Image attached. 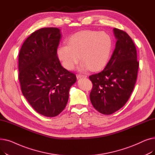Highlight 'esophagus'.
<instances>
[{
    "label": "esophagus",
    "instance_id": "obj_1",
    "mask_svg": "<svg viewBox=\"0 0 155 155\" xmlns=\"http://www.w3.org/2000/svg\"><path fill=\"white\" fill-rule=\"evenodd\" d=\"M87 76L86 75H82V74H77V78H87Z\"/></svg>",
    "mask_w": 155,
    "mask_h": 155
}]
</instances>
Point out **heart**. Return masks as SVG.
I'll return each instance as SVG.
<instances>
[{
  "label": "heart",
  "mask_w": 155,
  "mask_h": 155,
  "mask_svg": "<svg viewBox=\"0 0 155 155\" xmlns=\"http://www.w3.org/2000/svg\"><path fill=\"white\" fill-rule=\"evenodd\" d=\"M112 40L105 32L84 30L76 32L68 40V45H60L57 54L67 70L75 68L80 60L81 70L97 71L106 64L110 55Z\"/></svg>",
  "instance_id": "heart-1"
}]
</instances>
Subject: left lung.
I'll use <instances>...</instances> for the list:
<instances>
[{
	"label": "left lung",
	"mask_w": 155,
	"mask_h": 155,
	"mask_svg": "<svg viewBox=\"0 0 155 155\" xmlns=\"http://www.w3.org/2000/svg\"><path fill=\"white\" fill-rule=\"evenodd\" d=\"M117 39L115 50L105 68L89 76L92 83L90 99L94 107L110 115L126 104L137 76L139 61L133 41L126 32L114 29Z\"/></svg>",
	"instance_id": "1"
}]
</instances>
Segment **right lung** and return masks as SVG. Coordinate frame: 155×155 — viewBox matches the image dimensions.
Wrapping results in <instances>:
<instances>
[{
	"mask_svg": "<svg viewBox=\"0 0 155 155\" xmlns=\"http://www.w3.org/2000/svg\"><path fill=\"white\" fill-rule=\"evenodd\" d=\"M60 30L45 28L25 40L19 54L21 91L37 112L46 117L58 116L68 102L69 90L77 81L74 73L64 68L57 54Z\"/></svg>",
	"mask_w": 155,
	"mask_h": 155,
	"instance_id": "right-lung-1",
	"label": "right lung"
}]
</instances>
